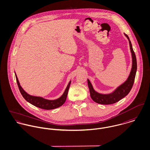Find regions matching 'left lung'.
<instances>
[{
  "mask_svg": "<svg viewBox=\"0 0 150 150\" xmlns=\"http://www.w3.org/2000/svg\"><path fill=\"white\" fill-rule=\"evenodd\" d=\"M124 35L129 41L130 50L132 58V65L130 74L125 81L121 85H120L119 87H117L113 92L109 94H101L97 92L94 90L93 86L90 81L89 80V79H88V84L89 89L91 97L95 102L98 104L108 105L114 104L119 101L129 93L134 85L137 70L136 55L135 54V52H134L131 42L129 40L128 36L125 34H124Z\"/></svg>",
  "mask_w": 150,
  "mask_h": 150,
  "instance_id": "obj_1",
  "label": "left lung"
}]
</instances>
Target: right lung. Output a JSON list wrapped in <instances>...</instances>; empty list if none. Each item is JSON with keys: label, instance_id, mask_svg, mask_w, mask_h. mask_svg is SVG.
<instances>
[{"label": "right lung", "instance_id": "right-lung-1", "mask_svg": "<svg viewBox=\"0 0 150 150\" xmlns=\"http://www.w3.org/2000/svg\"><path fill=\"white\" fill-rule=\"evenodd\" d=\"M15 74L17 84L18 85V88L21 93L22 94L23 98L27 101V102L31 104L32 105L41 109L50 110V109H55L57 108H58L65 103L68 96L69 89L71 81L69 82L68 85L62 95L56 100H47V99L43 98V97H41L34 96L30 95L29 94H28L20 85V83L18 81L16 74V73Z\"/></svg>", "mask_w": 150, "mask_h": 150}]
</instances>
